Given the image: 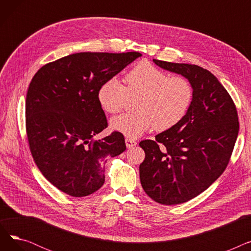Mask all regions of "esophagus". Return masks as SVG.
Returning a JSON list of instances; mask_svg holds the SVG:
<instances>
[{
	"label": "esophagus",
	"mask_w": 251,
	"mask_h": 251,
	"mask_svg": "<svg viewBox=\"0 0 251 251\" xmlns=\"http://www.w3.org/2000/svg\"><path fill=\"white\" fill-rule=\"evenodd\" d=\"M125 143H126V147L128 148V149H131V148H134L136 144H137V142L134 140V139H131V138H126L125 139Z\"/></svg>",
	"instance_id": "1"
}]
</instances>
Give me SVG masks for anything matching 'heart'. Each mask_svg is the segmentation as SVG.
<instances>
[{
	"instance_id": "b5f03b06",
	"label": "heart",
	"mask_w": 251,
	"mask_h": 251,
	"mask_svg": "<svg viewBox=\"0 0 251 251\" xmlns=\"http://www.w3.org/2000/svg\"><path fill=\"white\" fill-rule=\"evenodd\" d=\"M191 82L182 75L170 76L148 61L136 64L125 76V85L116 77L103 82L98 92L101 108L121 112L129 98L139 97L133 114H122L111 120V128L129 138H137L151 129L166 131L179 124L193 100Z\"/></svg>"
}]
</instances>
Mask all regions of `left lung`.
<instances>
[{"instance_id": "1", "label": "left lung", "mask_w": 251, "mask_h": 251, "mask_svg": "<svg viewBox=\"0 0 251 251\" xmlns=\"http://www.w3.org/2000/svg\"><path fill=\"white\" fill-rule=\"evenodd\" d=\"M160 67L186 77L194 96L183 120L155 139L139 142L143 190L154 201L173 205L200 195L227 168L238 136L236 105L214 74L197 65L153 59Z\"/></svg>"}]
</instances>
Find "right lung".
I'll return each instance as SVG.
<instances>
[{
	"label": "right lung",
	"instance_id": "add662e5",
	"mask_svg": "<svg viewBox=\"0 0 251 251\" xmlns=\"http://www.w3.org/2000/svg\"><path fill=\"white\" fill-rule=\"evenodd\" d=\"M141 54L77 52L46 64L29 84L25 126L33 161L45 178L64 193L82 197L104 182V157L126 150L122 133L108 127L98 100L100 85Z\"/></svg>",
	"mask_w": 251,
	"mask_h": 251
}]
</instances>
